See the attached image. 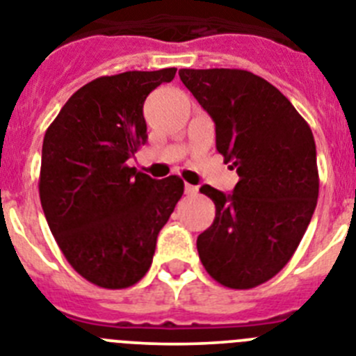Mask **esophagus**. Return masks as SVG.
<instances>
[{"label":"esophagus","instance_id":"34e87169","mask_svg":"<svg viewBox=\"0 0 356 356\" xmlns=\"http://www.w3.org/2000/svg\"><path fill=\"white\" fill-rule=\"evenodd\" d=\"M185 194H187V196H196V194H197V187H196V185L185 184Z\"/></svg>","mask_w":356,"mask_h":356}]
</instances>
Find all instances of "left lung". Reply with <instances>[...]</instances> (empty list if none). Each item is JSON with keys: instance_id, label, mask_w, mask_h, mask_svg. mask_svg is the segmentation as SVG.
Listing matches in <instances>:
<instances>
[{"instance_id": "obj_1", "label": "left lung", "mask_w": 356, "mask_h": 356, "mask_svg": "<svg viewBox=\"0 0 356 356\" xmlns=\"http://www.w3.org/2000/svg\"><path fill=\"white\" fill-rule=\"evenodd\" d=\"M180 80L216 122V147L237 169L234 193L203 185L216 219L197 237L203 267L228 289L278 275L312 219L319 196L316 143L284 94L244 69H180Z\"/></svg>"}]
</instances>
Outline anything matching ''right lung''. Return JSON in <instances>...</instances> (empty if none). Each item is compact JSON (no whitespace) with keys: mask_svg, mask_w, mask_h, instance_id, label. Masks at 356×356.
<instances>
[{"mask_svg":"<svg viewBox=\"0 0 356 356\" xmlns=\"http://www.w3.org/2000/svg\"><path fill=\"white\" fill-rule=\"evenodd\" d=\"M175 67L89 81L46 130L39 196L72 269L103 289H127L153 262L156 237L184 194L180 176L153 180L128 165L147 139L144 102Z\"/></svg>","mask_w":356,"mask_h":356,"instance_id":"add662e5","label":"right lung"}]
</instances>
